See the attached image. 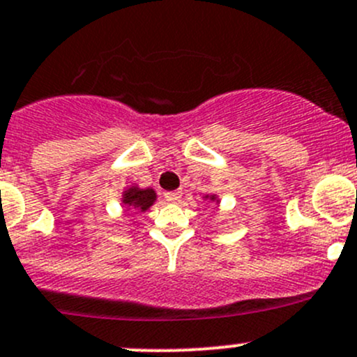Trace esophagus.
Returning a JSON list of instances; mask_svg holds the SVG:
<instances>
[{"label":"esophagus","mask_w":357,"mask_h":357,"mask_svg":"<svg viewBox=\"0 0 357 357\" xmlns=\"http://www.w3.org/2000/svg\"><path fill=\"white\" fill-rule=\"evenodd\" d=\"M164 200L169 202V204H176V202L181 200V191H166Z\"/></svg>","instance_id":"1"}]
</instances>
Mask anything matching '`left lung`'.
<instances>
[{
    "label": "left lung",
    "mask_w": 357,
    "mask_h": 357,
    "mask_svg": "<svg viewBox=\"0 0 357 357\" xmlns=\"http://www.w3.org/2000/svg\"><path fill=\"white\" fill-rule=\"evenodd\" d=\"M210 198H212V197H210ZM212 200H213V198H212Z\"/></svg>",
    "instance_id": "obj_1"
}]
</instances>
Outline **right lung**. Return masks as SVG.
<instances>
[{
	"label": "right lung",
	"instance_id": "1",
	"mask_svg": "<svg viewBox=\"0 0 357 357\" xmlns=\"http://www.w3.org/2000/svg\"><path fill=\"white\" fill-rule=\"evenodd\" d=\"M123 202H125V205H128V207H135L144 212V210H147L150 205L155 202V191L150 188H130L128 191H125Z\"/></svg>",
	"mask_w": 357,
	"mask_h": 357
}]
</instances>
